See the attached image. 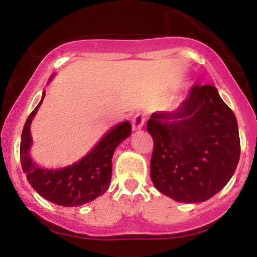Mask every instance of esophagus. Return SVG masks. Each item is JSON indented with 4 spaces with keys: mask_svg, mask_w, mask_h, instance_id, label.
<instances>
[{
    "mask_svg": "<svg viewBox=\"0 0 257 257\" xmlns=\"http://www.w3.org/2000/svg\"><path fill=\"white\" fill-rule=\"evenodd\" d=\"M144 121H145L144 114L142 113L136 114L134 118L132 119V128H133V131H138V129H141L142 126L144 125Z\"/></svg>",
    "mask_w": 257,
    "mask_h": 257,
    "instance_id": "34e87169",
    "label": "esophagus"
}]
</instances>
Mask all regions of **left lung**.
I'll return each instance as SVG.
<instances>
[{"mask_svg": "<svg viewBox=\"0 0 257 257\" xmlns=\"http://www.w3.org/2000/svg\"><path fill=\"white\" fill-rule=\"evenodd\" d=\"M150 178L179 203H201L219 193L240 159L236 116L214 85L195 84L174 112L153 113Z\"/></svg>", "mask_w": 257, "mask_h": 257, "instance_id": "left-lung-1", "label": "left lung"}]
</instances>
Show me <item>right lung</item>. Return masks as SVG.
I'll use <instances>...</instances> for the list:
<instances>
[{"label":"right lung","instance_id":"1","mask_svg":"<svg viewBox=\"0 0 257 257\" xmlns=\"http://www.w3.org/2000/svg\"><path fill=\"white\" fill-rule=\"evenodd\" d=\"M42 99L26 120L21 136L20 159L28 183L41 196L61 206H79L103 195L112 179L114 150L132 133L129 121H123L110 129L84 158L61 169H42L30 157L31 121L42 104Z\"/></svg>","mask_w":257,"mask_h":257}]
</instances>
